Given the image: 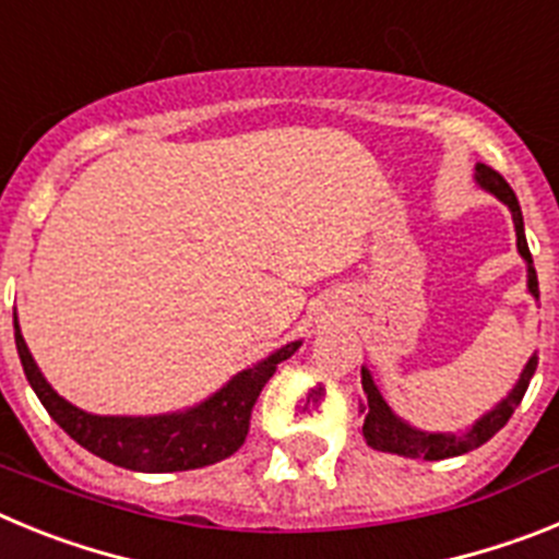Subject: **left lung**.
Returning a JSON list of instances; mask_svg holds the SVG:
<instances>
[{
    "label": "left lung",
    "instance_id": "left-lung-1",
    "mask_svg": "<svg viewBox=\"0 0 559 559\" xmlns=\"http://www.w3.org/2000/svg\"><path fill=\"white\" fill-rule=\"evenodd\" d=\"M473 179L481 190H487L490 195H496L507 210L512 212V224H515V237H518V254L523 257L526 263V290H530L535 299H540V288H537V274L535 263H532L530 246H526V231H523V212L521 204H518L515 192L512 187L503 181L501 173H496L487 165H476V173ZM537 369V355H532L523 367L521 378L515 380V386L507 392V397L501 403L490 408L487 414L473 423L471 428L464 431H423V428H414L412 423H406L403 417L389 408V403L383 400L380 389L374 386L372 372L367 367H360V383H364V403H360V414H364V426H360V433L367 439V445L374 448V451L383 453H397V456L406 459H428V462H439V459H451L462 456V453L473 451V448H481L487 439L496 437L507 419L512 417L518 406H521L523 394L530 389V380Z\"/></svg>",
    "mask_w": 559,
    "mask_h": 559
}]
</instances>
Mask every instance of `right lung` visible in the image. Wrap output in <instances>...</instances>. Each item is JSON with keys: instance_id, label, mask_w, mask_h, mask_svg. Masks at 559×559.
Segmentation results:
<instances>
[{"instance_id": "obj_1", "label": "right lung", "mask_w": 559, "mask_h": 559, "mask_svg": "<svg viewBox=\"0 0 559 559\" xmlns=\"http://www.w3.org/2000/svg\"><path fill=\"white\" fill-rule=\"evenodd\" d=\"M13 330H16V349L24 374L49 417L88 453L136 473L195 471L231 456L246 442L251 408L269 378L283 360L302 347V341H290L285 347L274 349L269 358L231 374V380H226L218 392H212L190 408L151 414V417H122V414H88L63 400L49 386L36 358L29 355L19 328V316H13Z\"/></svg>"}]
</instances>
